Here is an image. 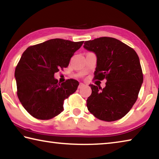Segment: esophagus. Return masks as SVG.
Listing matches in <instances>:
<instances>
[{
    "label": "esophagus",
    "instance_id": "34e87169",
    "mask_svg": "<svg viewBox=\"0 0 159 159\" xmlns=\"http://www.w3.org/2000/svg\"><path fill=\"white\" fill-rule=\"evenodd\" d=\"M83 86H85V84H83V83H80V84H79V89H80V88H82Z\"/></svg>",
    "mask_w": 159,
    "mask_h": 159
}]
</instances>
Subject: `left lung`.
<instances>
[{
  "label": "left lung",
  "instance_id": "8db88e82",
  "mask_svg": "<svg viewBox=\"0 0 159 159\" xmlns=\"http://www.w3.org/2000/svg\"><path fill=\"white\" fill-rule=\"evenodd\" d=\"M97 56L94 79L107 80L106 86L90 84L88 111L99 120L114 121L128 114L135 103L143 83L139 59L133 48L119 40L101 37L84 43Z\"/></svg>",
  "mask_w": 159,
  "mask_h": 159
}]
</instances>
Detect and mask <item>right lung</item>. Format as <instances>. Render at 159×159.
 I'll use <instances>...</instances> for the list:
<instances>
[{
  "label": "right lung",
  "mask_w": 159,
  "mask_h": 159,
  "mask_svg": "<svg viewBox=\"0 0 159 159\" xmlns=\"http://www.w3.org/2000/svg\"><path fill=\"white\" fill-rule=\"evenodd\" d=\"M83 41L50 39L29 47L16 66L17 96L29 114L41 120L52 118L64 110V99L76 92L79 83L68 79L60 83L54 75L68 66Z\"/></svg>",
  "instance_id": "right-lung-1"
}]
</instances>
